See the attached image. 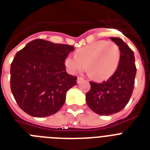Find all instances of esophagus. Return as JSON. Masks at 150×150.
I'll use <instances>...</instances> for the list:
<instances>
[{"label":"esophagus","mask_w":150,"mask_h":150,"mask_svg":"<svg viewBox=\"0 0 150 150\" xmlns=\"http://www.w3.org/2000/svg\"><path fill=\"white\" fill-rule=\"evenodd\" d=\"M83 77H80V76H78L77 77V80H76V82H77V83H79L81 81H83Z\"/></svg>","instance_id":"obj_1"}]
</instances>
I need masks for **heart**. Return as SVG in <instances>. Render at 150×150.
I'll return each instance as SVG.
<instances>
[{
    "label": "heart",
    "mask_w": 150,
    "mask_h": 150,
    "mask_svg": "<svg viewBox=\"0 0 150 150\" xmlns=\"http://www.w3.org/2000/svg\"><path fill=\"white\" fill-rule=\"evenodd\" d=\"M120 62V50L112 41L98 40L78 49L75 55L65 59V65L73 74L87 67L91 75L104 80L116 72Z\"/></svg>",
    "instance_id": "b5f03b06"
}]
</instances>
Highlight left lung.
Returning <instances> with one entry per match:
<instances>
[{
  "instance_id": "obj_1",
  "label": "left lung",
  "mask_w": 150,
  "mask_h": 150,
  "mask_svg": "<svg viewBox=\"0 0 150 150\" xmlns=\"http://www.w3.org/2000/svg\"><path fill=\"white\" fill-rule=\"evenodd\" d=\"M110 39L120 47L119 67L106 81L101 83L90 82L91 88L86 98L90 109L100 116L116 113L127 105L133 92L137 72L134 52L120 38Z\"/></svg>"
}]
</instances>
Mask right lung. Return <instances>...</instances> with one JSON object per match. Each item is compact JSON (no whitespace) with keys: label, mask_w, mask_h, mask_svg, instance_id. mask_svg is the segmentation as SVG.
I'll return each instance as SVG.
<instances>
[{"label":"right lung","mask_w":150,"mask_h":150,"mask_svg":"<svg viewBox=\"0 0 150 150\" xmlns=\"http://www.w3.org/2000/svg\"><path fill=\"white\" fill-rule=\"evenodd\" d=\"M74 47L44 40L30 41L16 54L10 66V88L21 109L34 117L61 109L66 92L77 77L66 72L64 61Z\"/></svg>","instance_id":"add662e5"}]
</instances>
